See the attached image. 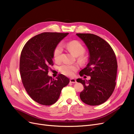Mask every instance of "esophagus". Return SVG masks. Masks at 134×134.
<instances>
[{
	"label": "esophagus",
	"mask_w": 134,
	"mask_h": 134,
	"mask_svg": "<svg viewBox=\"0 0 134 134\" xmlns=\"http://www.w3.org/2000/svg\"><path fill=\"white\" fill-rule=\"evenodd\" d=\"M70 82L71 83H75L76 82V79L74 78H71L70 79Z\"/></svg>",
	"instance_id": "obj_1"
}]
</instances>
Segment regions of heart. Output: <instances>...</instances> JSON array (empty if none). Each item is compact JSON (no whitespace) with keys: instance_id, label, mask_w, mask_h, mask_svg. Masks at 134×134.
I'll use <instances>...</instances> for the list:
<instances>
[{"instance_id":"b5f03b06","label":"heart","mask_w":134,"mask_h":134,"mask_svg":"<svg viewBox=\"0 0 134 134\" xmlns=\"http://www.w3.org/2000/svg\"><path fill=\"white\" fill-rule=\"evenodd\" d=\"M63 46L66 47L74 56H79V59L81 62H84L86 61V56L83 55L86 51V48L79 41H76V40H73V41H71L63 44ZM62 53L63 47L59 44L55 48L53 53L54 58L56 62H60L62 60ZM78 69V66L76 65H69L65 64L60 67V71L64 75L67 76L72 75Z\"/></svg>"}]
</instances>
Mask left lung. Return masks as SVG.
I'll use <instances>...</instances> for the list:
<instances>
[{"mask_svg":"<svg viewBox=\"0 0 134 134\" xmlns=\"http://www.w3.org/2000/svg\"><path fill=\"white\" fill-rule=\"evenodd\" d=\"M89 51V62L79 75L91 76L85 80L78 78L84 90L80 93L83 102L91 106L102 104L110 97L115 90L117 63L114 51L109 44L99 36L91 34H77Z\"/></svg>","mask_w":134,"mask_h":134,"instance_id":"1","label":"left lung"}]
</instances>
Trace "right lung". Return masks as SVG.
<instances>
[{
    "instance_id": "1",
    "label": "right lung",
    "mask_w": 134,
    "mask_h": 134,
    "mask_svg": "<svg viewBox=\"0 0 134 134\" xmlns=\"http://www.w3.org/2000/svg\"><path fill=\"white\" fill-rule=\"evenodd\" d=\"M68 34H40L28 40L21 52L19 70L23 86L31 98L41 104H54L62 89L70 82L63 74H59L56 79L47 75L49 66L53 65L55 48Z\"/></svg>"
}]
</instances>
